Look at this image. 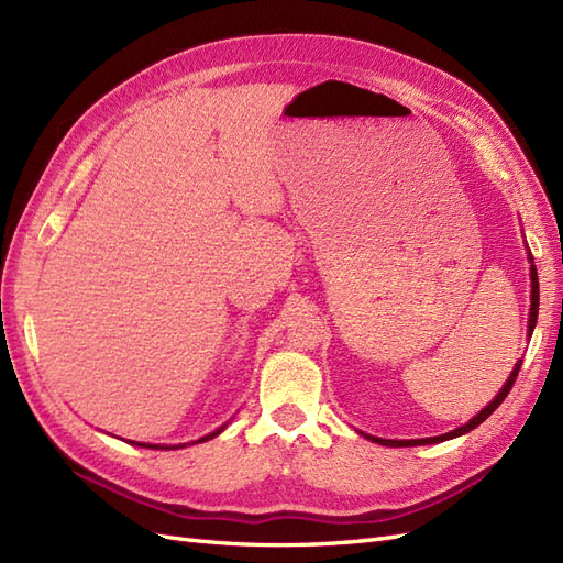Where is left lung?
Instances as JSON below:
<instances>
[{"label":"left lung","instance_id":"obj_1","mask_svg":"<svg viewBox=\"0 0 563 563\" xmlns=\"http://www.w3.org/2000/svg\"><path fill=\"white\" fill-rule=\"evenodd\" d=\"M528 261H531V314H528V335L533 333L536 329V321H538V305H540V294H538V272H536V265H533V255H528ZM519 368H521V360L515 364V371L509 373L507 383L503 385V389L496 395V399H493L484 411L476 413L470 422H465L463 428H457L453 432H446V434H439V437H430V439H406V441H397V439H380V437H368L376 441V444H383V446H424V444H439V441H446V439H453V437H460V434H467L470 430H474L476 424H482L496 408L505 401V397L509 395V389H512L517 376H519Z\"/></svg>","mask_w":563,"mask_h":563}]
</instances>
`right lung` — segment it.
Returning <instances> with one entry per match:
<instances>
[{"label":"right lung","mask_w":563,"mask_h":563,"mask_svg":"<svg viewBox=\"0 0 563 563\" xmlns=\"http://www.w3.org/2000/svg\"><path fill=\"white\" fill-rule=\"evenodd\" d=\"M223 428H225V424H223ZM223 428H220V430H216V432H211V434H207V437H201L199 441H207V439H213L216 434H220V432H223ZM199 441H197V444H199ZM131 444H135V441H131ZM139 446H143V449H183V446H157V444H139Z\"/></svg>","instance_id":"1"}]
</instances>
